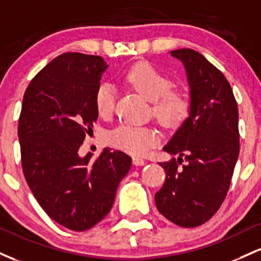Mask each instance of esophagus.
Returning <instances> with one entry per match:
<instances>
[{"label": "esophagus", "instance_id": "1", "mask_svg": "<svg viewBox=\"0 0 261 261\" xmlns=\"http://www.w3.org/2000/svg\"><path fill=\"white\" fill-rule=\"evenodd\" d=\"M133 164L136 166H142L145 164V160L140 159V158H133Z\"/></svg>", "mask_w": 261, "mask_h": 261}]
</instances>
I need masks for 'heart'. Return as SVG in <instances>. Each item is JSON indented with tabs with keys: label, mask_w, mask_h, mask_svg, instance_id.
<instances>
[{
	"label": "heart",
	"mask_w": 261,
	"mask_h": 261,
	"mask_svg": "<svg viewBox=\"0 0 261 261\" xmlns=\"http://www.w3.org/2000/svg\"><path fill=\"white\" fill-rule=\"evenodd\" d=\"M125 81L145 98L153 102V115L166 128L180 125L189 115L190 103L184 93L171 90L172 81L168 75L148 61H140L125 74ZM95 108L101 117L112 115L116 92L111 84L102 83L93 96ZM108 142L116 148L134 156H143L159 143V136L148 127L124 124L111 132Z\"/></svg>",
	"instance_id": "heart-1"
}]
</instances>
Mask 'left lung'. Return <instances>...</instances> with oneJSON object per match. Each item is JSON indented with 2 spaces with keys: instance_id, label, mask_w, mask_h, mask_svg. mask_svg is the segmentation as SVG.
Listing matches in <instances>:
<instances>
[{
  "instance_id": "left-lung-1",
  "label": "left lung",
  "mask_w": 261,
  "mask_h": 261,
  "mask_svg": "<svg viewBox=\"0 0 261 261\" xmlns=\"http://www.w3.org/2000/svg\"><path fill=\"white\" fill-rule=\"evenodd\" d=\"M171 55L185 66L191 103L189 118L164 146L180 156L159 163L166 178L155 204L172 223L195 228L216 215L229 190L239 155L238 106L225 76L203 55L186 48Z\"/></svg>"
}]
</instances>
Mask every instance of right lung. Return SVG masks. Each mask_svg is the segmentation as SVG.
Wrapping results in <instances>:
<instances>
[{"mask_svg":"<svg viewBox=\"0 0 261 261\" xmlns=\"http://www.w3.org/2000/svg\"><path fill=\"white\" fill-rule=\"evenodd\" d=\"M106 61L65 53L32 79L18 121L20 160L29 189L46 215L83 232L108 215L132 158L105 149L98 158L79 156L98 113L93 96Z\"/></svg>","mask_w":261,"mask_h":261,"instance_id":"1","label":"right lung"}]
</instances>
